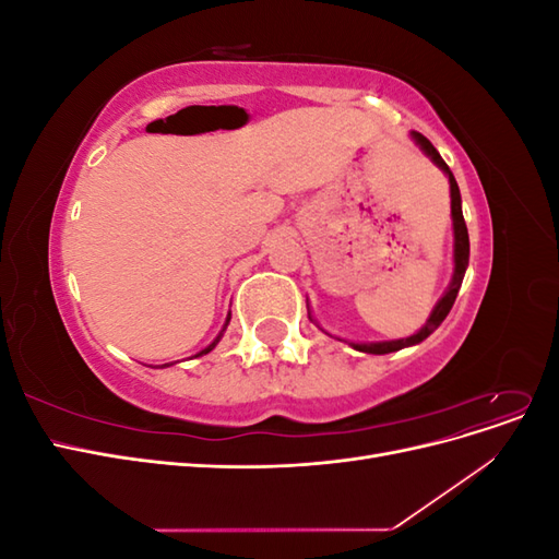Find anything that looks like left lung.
<instances>
[{"mask_svg":"<svg viewBox=\"0 0 559 559\" xmlns=\"http://www.w3.org/2000/svg\"><path fill=\"white\" fill-rule=\"evenodd\" d=\"M413 140L419 144V148L425 151V154L441 167V170L448 175V181H450V207H452V230H454V275H452V282L448 286V292L443 294V298L436 302L433 312L429 314L427 324L421 326L415 335L411 337H401V341H384V343H349L354 349L359 352H368V354H389V352H399L403 347H411V345H417L425 341V337H429L438 326L443 324V319L448 317V312L452 310L454 306V298L456 294H460V286H462V280H464V273L468 267V230H466V224H464V214H462V195H460V186H456L454 181V175L450 173V167L445 165V160L441 158V154L433 148V144L425 138L421 132H413Z\"/></svg>","mask_w":559,"mask_h":559,"instance_id":"8db88e82","label":"left lung"}]
</instances>
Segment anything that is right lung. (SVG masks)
Wrapping results in <instances>:
<instances>
[{"label":"right lung","instance_id":"right-lung-1","mask_svg":"<svg viewBox=\"0 0 559 559\" xmlns=\"http://www.w3.org/2000/svg\"><path fill=\"white\" fill-rule=\"evenodd\" d=\"M228 321H230V314H228V317H226V324H224V329H222V333H218V335H216V337H214V343H212V345H207V347H205V349H200V352H198V354H195V357H202V354H210V352H212V349H214V347H216V343H218V341H222V335H224V331H226V326H228ZM165 366H173V364H163V366H160V368H165Z\"/></svg>","mask_w":559,"mask_h":559}]
</instances>
